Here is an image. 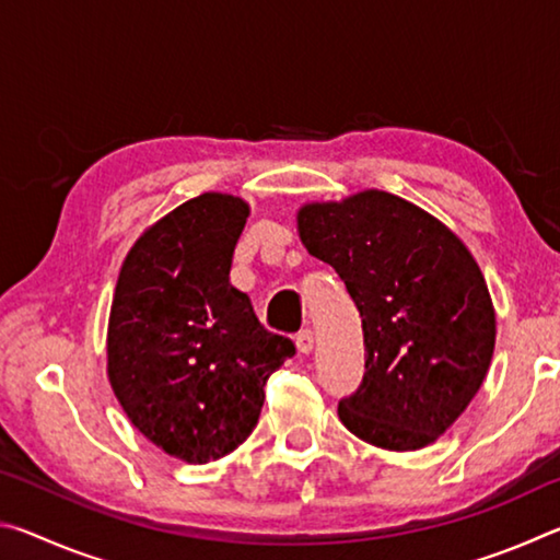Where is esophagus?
I'll list each match as a JSON object with an SVG mask.
<instances>
[{"mask_svg": "<svg viewBox=\"0 0 560 560\" xmlns=\"http://www.w3.org/2000/svg\"><path fill=\"white\" fill-rule=\"evenodd\" d=\"M314 343H316V338H314V330H301V334L296 336V348H299V353H303V355H308L311 350H314Z\"/></svg>", "mask_w": 560, "mask_h": 560, "instance_id": "obj_1", "label": "esophagus"}]
</instances>
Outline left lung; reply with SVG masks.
<instances>
[{
  "label": "left lung",
  "mask_w": 560,
  "mask_h": 560,
  "mask_svg": "<svg viewBox=\"0 0 560 560\" xmlns=\"http://www.w3.org/2000/svg\"><path fill=\"white\" fill-rule=\"evenodd\" d=\"M296 224L363 318L365 375L338 402L340 422L375 447H428L467 410L494 355L497 314L477 259L438 217L383 189L306 202Z\"/></svg>",
  "instance_id": "obj_1"
}]
</instances>
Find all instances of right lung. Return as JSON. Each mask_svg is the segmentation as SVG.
I'll return each instance as SVG.
<instances>
[{"mask_svg": "<svg viewBox=\"0 0 560 560\" xmlns=\"http://www.w3.org/2000/svg\"><path fill=\"white\" fill-rule=\"evenodd\" d=\"M249 205L205 192L150 224L122 261L108 318V383L140 434L207 464L257 428L264 385L296 353L230 283Z\"/></svg>", "mask_w": 560, "mask_h": 560, "instance_id": "add662e5", "label": "right lung"}]
</instances>
